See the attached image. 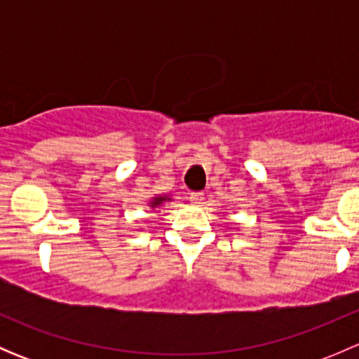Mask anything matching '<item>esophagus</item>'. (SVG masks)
I'll return each mask as SVG.
<instances>
[{
  "instance_id": "obj_1",
  "label": "esophagus",
  "mask_w": 359,
  "mask_h": 359,
  "mask_svg": "<svg viewBox=\"0 0 359 359\" xmlns=\"http://www.w3.org/2000/svg\"><path fill=\"white\" fill-rule=\"evenodd\" d=\"M189 201L193 203V205L201 206L203 203H205V193H191L189 194Z\"/></svg>"
}]
</instances>
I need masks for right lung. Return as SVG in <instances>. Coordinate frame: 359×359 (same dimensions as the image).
I'll return each mask as SVG.
<instances>
[{
  "mask_svg": "<svg viewBox=\"0 0 359 359\" xmlns=\"http://www.w3.org/2000/svg\"><path fill=\"white\" fill-rule=\"evenodd\" d=\"M168 200H170L168 196H156V198H153V200H151L149 206H153V208H156V206L163 205V203H165V201H168Z\"/></svg>",
  "mask_w": 359,
  "mask_h": 359,
  "instance_id": "obj_1",
  "label": "right lung"
}]
</instances>
